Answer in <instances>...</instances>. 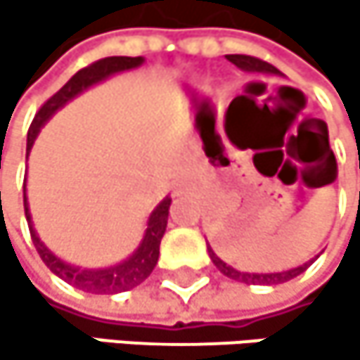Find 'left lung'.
<instances>
[{"mask_svg": "<svg viewBox=\"0 0 360 360\" xmlns=\"http://www.w3.org/2000/svg\"><path fill=\"white\" fill-rule=\"evenodd\" d=\"M226 60L233 62L238 68H242V71H250V73H278L272 64H268L266 60H259V58H255V56L233 53V56H226ZM210 257H212V261L216 264V268H218L224 276H229V278H233V281H240V283H250V285H255V283H259V285L285 283V281H289V278H294V276L302 274V272L309 268V264H304V266H298V268L287 270V272H274V274H248V272H238L235 268L226 266L224 261H222L212 248H210Z\"/></svg>", "mask_w": 360, "mask_h": 360, "instance_id": "8db88e82", "label": "left lung"}]
</instances>
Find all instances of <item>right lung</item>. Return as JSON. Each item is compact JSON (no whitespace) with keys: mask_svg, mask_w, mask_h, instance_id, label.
Masks as SVG:
<instances>
[{"mask_svg":"<svg viewBox=\"0 0 360 360\" xmlns=\"http://www.w3.org/2000/svg\"><path fill=\"white\" fill-rule=\"evenodd\" d=\"M144 60L142 58H127V56H112V58H103V60H96L90 66L82 68L77 71L71 79H68L51 99H47L40 110L36 112L30 131H27V150L32 148L40 127L45 125L47 118L62 108L66 101H71L75 94H79L82 90H86L88 86L96 84L105 79L112 73L118 71H127V68H136L140 66ZM25 205V218L30 224V235H32V242L40 255V259L45 261V266L60 276L62 281H66L68 285H73L77 289H84V292L90 294H116V292H125V289H131L136 285H140L144 278H148V274L153 272L155 264H158V257H160V242L166 233V224H168V210H170V198H164L158 210L150 214L148 224H146V233H144V240L140 244V248L122 264L114 266V268H105V270H79L73 268L60 261L51 250H47V246L38 240V235L32 226V218H30V210H27V200L23 198Z\"/></svg>","mask_w":360,"mask_h":360,"instance_id":"obj_1","label":"right lung"}]
</instances>
